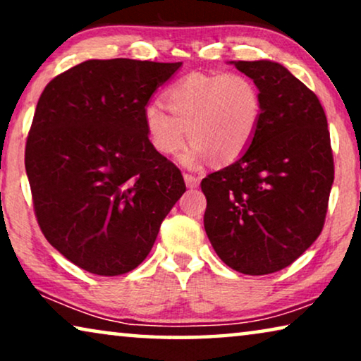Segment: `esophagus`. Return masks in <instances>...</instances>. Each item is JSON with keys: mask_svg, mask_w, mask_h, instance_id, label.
Instances as JSON below:
<instances>
[{"mask_svg": "<svg viewBox=\"0 0 361 361\" xmlns=\"http://www.w3.org/2000/svg\"><path fill=\"white\" fill-rule=\"evenodd\" d=\"M184 180H185V185L189 187V189H197V187H199V184H200L199 177H195V176H192V174H185L184 176Z\"/></svg>", "mask_w": 361, "mask_h": 361, "instance_id": "esophagus-1", "label": "esophagus"}]
</instances>
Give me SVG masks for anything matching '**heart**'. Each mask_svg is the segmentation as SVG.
I'll list each match as a JSON object with an SVG mask.
<instances>
[{"mask_svg": "<svg viewBox=\"0 0 361 361\" xmlns=\"http://www.w3.org/2000/svg\"><path fill=\"white\" fill-rule=\"evenodd\" d=\"M166 107L149 103L145 126L152 147L172 156L184 146L185 130L190 146L182 154L187 166L207 157L214 164H228L243 154L258 131L263 97L248 75L238 72L190 73L164 93Z\"/></svg>", "mask_w": 361, "mask_h": 361, "instance_id": "obj_1", "label": "heart"}]
</instances>
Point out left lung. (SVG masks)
I'll return each mask as SVG.
<instances>
[{
	"instance_id": "8db88e82",
	"label": "left lung",
	"mask_w": 361,
	"mask_h": 361,
	"mask_svg": "<svg viewBox=\"0 0 361 361\" xmlns=\"http://www.w3.org/2000/svg\"><path fill=\"white\" fill-rule=\"evenodd\" d=\"M231 63L258 85L263 116L248 149L202 180L204 226L226 266L261 276L294 263L317 240L334 156L327 118L312 90L278 62Z\"/></svg>"
}]
</instances>
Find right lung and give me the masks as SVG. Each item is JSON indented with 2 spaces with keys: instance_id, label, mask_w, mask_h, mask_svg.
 Listing matches in <instances>:
<instances>
[{
  "instance_id": "add662e5",
  "label": "right lung",
  "mask_w": 361,
  "mask_h": 361,
  "mask_svg": "<svg viewBox=\"0 0 361 361\" xmlns=\"http://www.w3.org/2000/svg\"><path fill=\"white\" fill-rule=\"evenodd\" d=\"M182 62L85 61L52 78L26 141L37 224L59 253L98 276L130 273L185 192L152 147L145 108Z\"/></svg>"
}]
</instances>
